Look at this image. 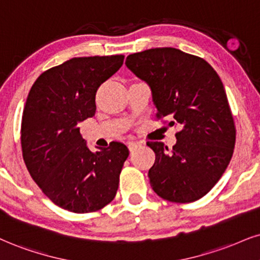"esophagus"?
<instances>
[{"label":"esophagus","mask_w":260,"mask_h":260,"mask_svg":"<svg viewBox=\"0 0 260 260\" xmlns=\"http://www.w3.org/2000/svg\"><path fill=\"white\" fill-rule=\"evenodd\" d=\"M139 146H141V143H139V142H129V143H127V147H129L130 152L135 150Z\"/></svg>","instance_id":"1"}]
</instances>
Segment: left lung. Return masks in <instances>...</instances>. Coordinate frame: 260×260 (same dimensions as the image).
<instances>
[{"mask_svg":"<svg viewBox=\"0 0 260 260\" xmlns=\"http://www.w3.org/2000/svg\"><path fill=\"white\" fill-rule=\"evenodd\" d=\"M127 69L152 90L156 118L177 125V142H147L155 161L148 177L153 190L171 203L206 195L228 168L236 130L219 76L207 61L176 48L130 54Z\"/></svg>","mask_w":260,"mask_h":260,"instance_id":"obj_1","label":"left lung"}]
</instances>
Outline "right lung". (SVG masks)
Masks as SVG:
<instances>
[{
  "label": "right lung",
  "instance_id": "add662e5",
  "mask_svg": "<svg viewBox=\"0 0 260 260\" xmlns=\"http://www.w3.org/2000/svg\"><path fill=\"white\" fill-rule=\"evenodd\" d=\"M123 61L124 55L73 57L42 73L28 92L21 119L22 158L42 191L63 210L94 212L117 194L129 149L111 142L91 152L78 125L95 114L99 86Z\"/></svg>",
  "mask_w": 260,
  "mask_h": 260
}]
</instances>
